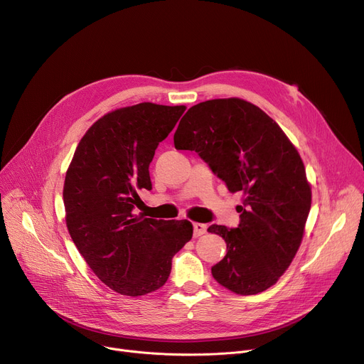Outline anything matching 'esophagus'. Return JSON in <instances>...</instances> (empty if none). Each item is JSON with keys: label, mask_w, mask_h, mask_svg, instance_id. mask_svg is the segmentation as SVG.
Segmentation results:
<instances>
[{"label": "esophagus", "mask_w": 364, "mask_h": 364, "mask_svg": "<svg viewBox=\"0 0 364 364\" xmlns=\"http://www.w3.org/2000/svg\"><path fill=\"white\" fill-rule=\"evenodd\" d=\"M208 227L205 224H200V223H195L193 224V234H195V237H200L206 232Z\"/></svg>", "instance_id": "1"}]
</instances>
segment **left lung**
<instances>
[{"label":"left lung","mask_w":364,"mask_h":364,"mask_svg":"<svg viewBox=\"0 0 364 364\" xmlns=\"http://www.w3.org/2000/svg\"><path fill=\"white\" fill-rule=\"evenodd\" d=\"M174 144L198 152L231 193H245L243 205L237 206V228H208L227 243L212 277L241 296L272 287L300 247L311 205L306 169L293 143L259 107L228 98L191 107Z\"/></svg>","instance_id":"left-lung-1"}]
</instances>
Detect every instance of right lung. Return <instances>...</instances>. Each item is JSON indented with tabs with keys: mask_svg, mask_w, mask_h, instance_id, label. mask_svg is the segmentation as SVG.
I'll use <instances>...</instances> for the list:
<instances>
[{
	"mask_svg": "<svg viewBox=\"0 0 364 364\" xmlns=\"http://www.w3.org/2000/svg\"><path fill=\"white\" fill-rule=\"evenodd\" d=\"M186 111L143 102L108 112L86 132L67 169L68 232L89 268L114 291L137 297L161 288L174 255L193 235L190 221L133 215L137 190L152 188L149 164Z\"/></svg>",
	"mask_w": 364,
	"mask_h": 364,
	"instance_id": "obj_1",
	"label": "right lung"
}]
</instances>
